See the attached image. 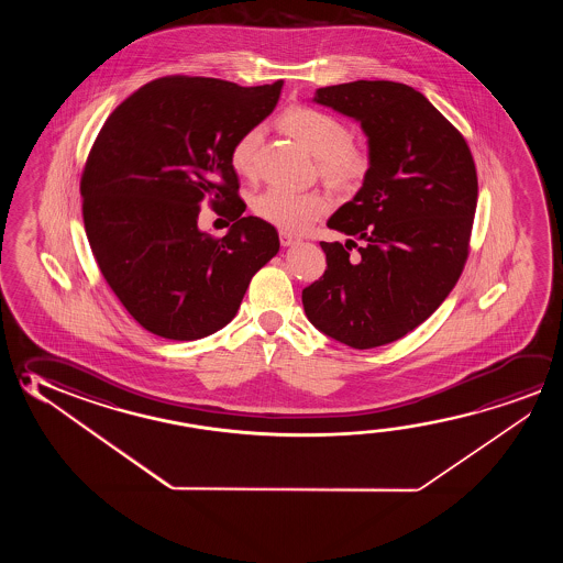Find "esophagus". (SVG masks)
Listing matches in <instances>:
<instances>
[{
	"instance_id": "obj_1",
	"label": "esophagus",
	"mask_w": 563,
	"mask_h": 563,
	"mask_svg": "<svg viewBox=\"0 0 563 563\" xmlns=\"http://www.w3.org/2000/svg\"><path fill=\"white\" fill-rule=\"evenodd\" d=\"M278 238H280V243H283L285 247H288V245H292V243H296V235H292L290 231H278Z\"/></svg>"
}]
</instances>
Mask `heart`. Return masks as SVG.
I'll use <instances>...</instances> for the list:
<instances>
[{
  "label": "heart",
  "instance_id": "heart-1",
  "mask_svg": "<svg viewBox=\"0 0 563 563\" xmlns=\"http://www.w3.org/2000/svg\"><path fill=\"white\" fill-rule=\"evenodd\" d=\"M285 130L300 139L318 157L320 173L328 183L340 188H355L369 175L373 157L369 148L351 141L345 121L328 111L296 106L280 118ZM263 128L251 125L233 141L230 163L241 176L255 175ZM332 200L322 192H296L285 186H268L255 194L251 210L261 220L285 231H302L328 213Z\"/></svg>",
  "mask_w": 563,
  "mask_h": 563
}]
</instances>
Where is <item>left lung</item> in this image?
Returning a JSON list of instances; mask_svg holds the SVG:
<instances>
[{"label": "left lung", "instance_id": "left-lung-1", "mask_svg": "<svg viewBox=\"0 0 563 563\" xmlns=\"http://www.w3.org/2000/svg\"><path fill=\"white\" fill-rule=\"evenodd\" d=\"M313 100L361 121L373 165L330 218L328 228L350 241H320L328 267L302 305L320 332L371 350L412 332L460 280L477 208L475 161L460 131L406 84H338Z\"/></svg>", "mask_w": 563, "mask_h": 563}]
</instances>
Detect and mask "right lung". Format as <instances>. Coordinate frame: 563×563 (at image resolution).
<instances>
[{
	"mask_svg": "<svg viewBox=\"0 0 563 563\" xmlns=\"http://www.w3.org/2000/svg\"><path fill=\"white\" fill-rule=\"evenodd\" d=\"M283 80L243 88L163 76L111 111L80 178L93 258L131 318L158 338L200 340L238 312L251 278L278 251L271 223L243 216L233 141L275 110ZM231 221L197 230L199 203Z\"/></svg>",
	"mask_w": 563,
	"mask_h": 563,
	"instance_id": "1",
	"label": "right lung"
}]
</instances>
